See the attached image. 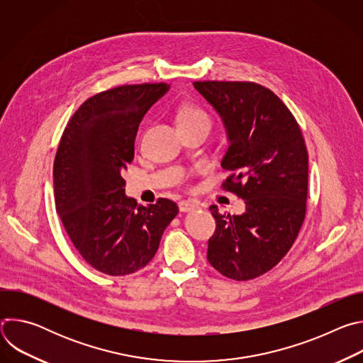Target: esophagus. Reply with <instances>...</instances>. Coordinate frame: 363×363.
<instances>
[{
	"label": "esophagus",
	"instance_id": "1",
	"mask_svg": "<svg viewBox=\"0 0 363 363\" xmlns=\"http://www.w3.org/2000/svg\"><path fill=\"white\" fill-rule=\"evenodd\" d=\"M178 208H179L181 213H189V211L196 210L198 205L195 202H192V201H181L178 203Z\"/></svg>",
	"mask_w": 363,
	"mask_h": 363
}]
</instances>
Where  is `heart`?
I'll return each instance as SVG.
<instances>
[{
    "instance_id": "1",
    "label": "heart",
    "mask_w": 363,
    "mask_h": 363,
    "mask_svg": "<svg viewBox=\"0 0 363 363\" xmlns=\"http://www.w3.org/2000/svg\"><path fill=\"white\" fill-rule=\"evenodd\" d=\"M178 122H179V125H194V123L210 125L208 116H206L202 111L192 108V106H185L179 111Z\"/></svg>"
}]
</instances>
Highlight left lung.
<instances>
[{
  "mask_svg": "<svg viewBox=\"0 0 363 363\" xmlns=\"http://www.w3.org/2000/svg\"><path fill=\"white\" fill-rule=\"evenodd\" d=\"M220 116L228 149L223 184L245 202L240 216L210 210L217 230L210 264L223 276L250 280L272 270L293 245L306 214L308 157L301 130L284 103L251 82H195Z\"/></svg>",
  "mask_w": 363,
  "mask_h": 363,
  "instance_id": "left-lung-1",
  "label": "left lung"
}]
</instances>
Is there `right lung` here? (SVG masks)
I'll return each instance as SVG.
<instances>
[{"instance_id":"add662e5","label":"right lung","mask_w":363,"mask_h":363,"mask_svg":"<svg viewBox=\"0 0 363 363\" xmlns=\"http://www.w3.org/2000/svg\"><path fill=\"white\" fill-rule=\"evenodd\" d=\"M167 83L119 86L87 99L69 121L55 160L56 211L73 245L97 272L126 276L145 267L175 202L138 205L125 194L122 171L133 161L139 123Z\"/></svg>"}]
</instances>
